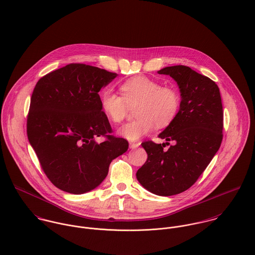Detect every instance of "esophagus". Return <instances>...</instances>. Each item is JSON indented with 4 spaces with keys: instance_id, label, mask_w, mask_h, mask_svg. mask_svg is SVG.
Returning <instances> with one entry per match:
<instances>
[{
    "instance_id": "1",
    "label": "esophagus",
    "mask_w": 255,
    "mask_h": 255,
    "mask_svg": "<svg viewBox=\"0 0 255 255\" xmlns=\"http://www.w3.org/2000/svg\"><path fill=\"white\" fill-rule=\"evenodd\" d=\"M140 146V142H130V148L135 149Z\"/></svg>"
}]
</instances>
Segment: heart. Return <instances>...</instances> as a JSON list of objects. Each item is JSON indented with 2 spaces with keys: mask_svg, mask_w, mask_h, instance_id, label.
Instances as JSON below:
<instances>
[{
  "mask_svg": "<svg viewBox=\"0 0 255 255\" xmlns=\"http://www.w3.org/2000/svg\"><path fill=\"white\" fill-rule=\"evenodd\" d=\"M121 95L105 91L101 95V107L114 123H121L129 107L135 105L136 120L124 125L119 134L135 141L149 134L157 125L164 128L177 116L181 96L174 86H161V83L145 76L130 78L120 85Z\"/></svg>",
  "mask_w": 255,
  "mask_h": 255,
  "instance_id": "heart-1",
  "label": "heart"
}]
</instances>
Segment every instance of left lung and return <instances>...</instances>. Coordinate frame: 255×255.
<instances>
[{"label":"left lung","mask_w":255,"mask_h":255,"mask_svg":"<svg viewBox=\"0 0 255 255\" xmlns=\"http://www.w3.org/2000/svg\"><path fill=\"white\" fill-rule=\"evenodd\" d=\"M159 74L169 75L178 84L181 106L176 118L159 134L173 141L168 150L164 143L145 141L147 161L136 177L148 191L171 196L190 188L218 151L223 134L220 92L214 81L183 65L165 67Z\"/></svg>","instance_id":"1"}]
</instances>
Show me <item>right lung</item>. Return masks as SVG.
<instances>
[{
	"mask_svg": "<svg viewBox=\"0 0 255 255\" xmlns=\"http://www.w3.org/2000/svg\"><path fill=\"white\" fill-rule=\"evenodd\" d=\"M117 77L72 63L42 77L34 88L27 135L43 171L59 189L82 194L99 186L128 141L111 135L99 91ZM97 136H104L101 143Z\"/></svg>",
	"mask_w": 255,
	"mask_h": 255,
	"instance_id": "right-lung-1",
	"label": "right lung"
}]
</instances>
